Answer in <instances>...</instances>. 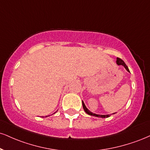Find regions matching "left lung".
I'll return each mask as SVG.
<instances>
[{"label": "left lung", "mask_w": 150, "mask_h": 150, "mask_svg": "<svg viewBox=\"0 0 150 150\" xmlns=\"http://www.w3.org/2000/svg\"><path fill=\"white\" fill-rule=\"evenodd\" d=\"M116 62H117V64L118 65V66H120V65H122V66H123L124 67L126 68V70H127L128 72H130L129 70V68H128V66H127V65H126L125 63L124 62L123 60H122V59H120V58H117ZM82 106H83V108H84V110L85 111V112L87 113L88 115H91V116L100 117V118H107V117H109L110 116V115H96V114H95V113L91 112V111L89 110L86 108V107L85 106V104L84 103V102H83V101H82ZM113 114H115V113H113Z\"/></svg>", "instance_id": "obj_1"}]
</instances>
